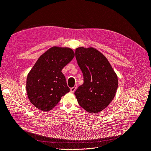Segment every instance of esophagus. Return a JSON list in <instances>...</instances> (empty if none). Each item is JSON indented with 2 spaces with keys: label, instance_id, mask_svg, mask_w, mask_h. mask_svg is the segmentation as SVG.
<instances>
[{
  "label": "esophagus",
  "instance_id": "obj_1",
  "mask_svg": "<svg viewBox=\"0 0 151 151\" xmlns=\"http://www.w3.org/2000/svg\"><path fill=\"white\" fill-rule=\"evenodd\" d=\"M77 87H78V85H77V84H75L74 87L70 88V91L71 92V93H74V92L75 91V90L76 89Z\"/></svg>",
  "mask_w": 151,
  "mask_h": 151
}]
</instances>
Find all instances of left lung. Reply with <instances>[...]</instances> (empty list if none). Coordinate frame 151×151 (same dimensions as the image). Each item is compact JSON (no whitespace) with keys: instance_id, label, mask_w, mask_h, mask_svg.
<instances>
[{"instance_id":"obj_1","label":"left lung","mask_w":151,"mask_h":151,"mask_svg":"<svg viewBox=\"0 0 151 151\" xmlns=\"http://www.w3.org/2000/svg\"><path fill=\"white\" fill-rule=\"evenodd\" d=\"M75 57L84 78L83 84L75 92L78 102L89 113L99 112L115 96L117 75L107 58L95 48L78 47Z\"/></svg>"}]
</instances>
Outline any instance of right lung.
Masks as SVG:
<instances>
[{"instance_id":"obj_1","label":"right lung","mask_w":151,"mask_h":151,"mask_svg":"<svg viewBox=\"0 0 151 151\" xmlns=\"http://www.w3.org/2000/svg\"><path fill=\"white\" fill-rule=\"evenodd\" d=\"M74 56L70 48L54 46L38 58L29 72L26 85L29 100L36 108L50 110L70 91L62 70Z\"/></svg>"}]
</instances>
